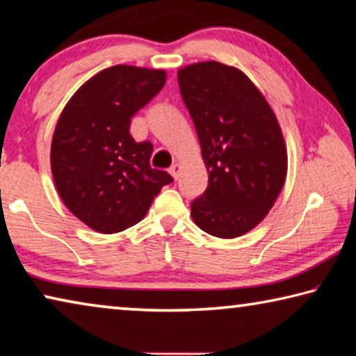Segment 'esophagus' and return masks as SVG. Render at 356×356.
I'll list each match as a JSON object with an SVG mask.
<instances>
[{
	"mask_svg": "<svg viewBox=\"0 0 356 356\" xmlns=\"http://www.w3.org/2000/svg\"><path fill=\"white\" fill-rule=\"evenodd\" d=\"M179 168H181V167H179V164H173L170 168H168V173H170L175 179H178Z\"/></svg>",
	"mask_w": 356,
	"mask_h": 356,
	"instance_id": "esophagus-1",
	"label": "esophagus"
}]
</instances>
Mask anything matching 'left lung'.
<instances>
[{
	"label": "left lung",
	"mask_w": 356,
	"mask_h": 356,
	"mask_svg": "<svg viewBox=\"0 0 356 356\" xmlns=\"http://www.w3.org/2000/svg\"><path fill=\"white\" fill-rule=\"evenodd\" d=\"M178 85L199 136L208 188L191 214L203 232L241 236L275 205L287 177V148L270 104L240 69L189 64Z\"/></svg>",
	"instance_id": "8db88e82"
}]
</instances>
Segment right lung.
<instances>
[{
    "label": "right lung",
    "mask_w": 356,
    "mask_h": 356,
    "mask_svg": "<svg viewBox=\"0 0 356 356\" xmlns=\"http://www.w3.org/2000/svg\"><path fill=\"white\" fill-rule=\"evenodd\" d=\"M167 74L118 64L85 81L69 99L51 138V175L64 205L99 233L123 232L145 218L162 186L149 165L153 145L137 143L131 118L164 88Z\"/></svg>",
    "instance_id": "right-lung-1"
}]
</instances>
